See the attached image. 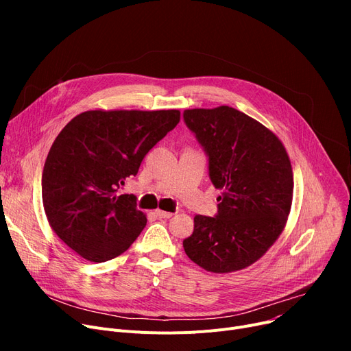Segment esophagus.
Segmentation results:
<instances>
[{
    "label": "esophagus",
    "instance_id": "esophagus-1",
    "mask_svg": "<svg viewBox=\"0 0 351 351\" xmlns=\"http://www.w3.org/2000/svg\"><path fill=\"white\" fill-rule=\"evenodd\" d=\"M155 213H156V216H159V217H162V219H169V217L173 216L172 212H166V210H160V209L155 210Z\"/></svg>",
    "mask_w": 351,
    "mask_h": 351
}]
</instances>
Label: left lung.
<instances>
[{
    "instance_id": "1",
    "label": "left lung",
    "mask_w": 351,
    "mask_h": 351,
    "mask_svg": "<svg viewBox=\"0 0 351 351\" xmlns=\"http://www.w3.org/2000/svg\"><path fill=\"white\" fill-rule=\"evenodd\" d=\"M209 156V176L222 191L216 217L195 216L183 241L189 259L212 273L257 262L282 234L293 200L286 147L270 129L232 106L183 112Z\"/></svg>"
}]
</instances>
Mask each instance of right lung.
I'll return each instance as SVG.
<instances>
[{
    "label": "right lung",
    "mask_w": 351,
    "mask_h": 351,
    "mask_svg": "<svg viewBox=\"0 0 351 351\" xmlns=\"http://www.w3.org/2000/svg\"><path fill=\"white\" fill-rule=\"evenodd\" d=\"M178 109H90L55 138L43 172L51 229L84 259L102 263L129 249L146 225L135 196L117 192L179 123Z\"/></svg>",
    "instance_id": "1"
}]
</instances>
